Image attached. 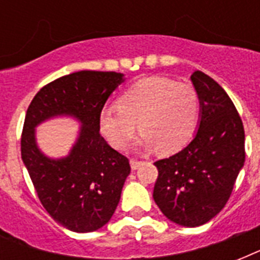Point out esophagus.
Here are the masks:
<instances>
[{"label": "esophagus", "mask_w": 260, "mask_h": 260, "mask_svg": "<svg viewBox=\"0 0 260 260\" xmlns=\"http://www.w3.org/2000/svg\"><path fill=\"white\" fill-rule=\"evenodd\" d=\"M143 162H140V160H136V159H131V169L132 170H138L139 167L142 166Z\"/></svg>", "instance_id": "esophagus-1"}]
</instances>
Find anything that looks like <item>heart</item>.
Here are the masks:
<instances>
[{"label": "heart", "mask_w": 260, "mask_h": 260, "mask_svg": "<svg viewBox=\"0 0 260 260\" xmlns=\"http://www.w3.org/2000/svg\"><path fill=\"white\" fill-rule=\"evenodd\" d=\"M200 113L198 94L190 83L166 77L140 79L125 90L118 104L102 108L100 128L112 146L124 150L139 128L144 150L177 152L189 143Z\"/></svg>", "instance_id": "obj_1"}]
</instances>
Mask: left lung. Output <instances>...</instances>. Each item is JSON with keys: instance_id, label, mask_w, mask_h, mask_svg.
Masks as SVG:
<instances>
[{"instance_id": "8db88e82", "label": "left lung", "mask_w": 260, "mask_h": 260, "mask_svg": "<svg viewBox=\"0 0 260 260\" xmlns=\"http://www.w3.org/2000/svg\"><path fill=\"white\" fill-rule=\"evenodd\" d=\"M200 124L178 154L155 162L154 200L170 221L200 226L220 213L244 166V128L230 95L214 79L194 71Z\"/></svg>"}]
</instances>
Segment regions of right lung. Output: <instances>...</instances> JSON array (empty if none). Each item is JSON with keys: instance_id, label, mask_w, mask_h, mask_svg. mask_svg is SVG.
<instances>
[{"instance_id": "add662e5", "label": "right lung", "mask_w": 260, "mask_h": 260, "mask_svg": "<svg viewBox=\"0 0 260 260\" xmlns=\"http://www.w3.org/2000/svg\"><path fill=\"white\" fill-rule=\"evenodd\" d=\"M124 82L114 71H78L39 90L25 114L21 158L38 197L50 216L73 232L100 230L113 216L131 173L129 160L100 135V113ZM58 115H70L81 126L69 155L52 159L36 143V126Z\"/></svg>"}]
</instances>
